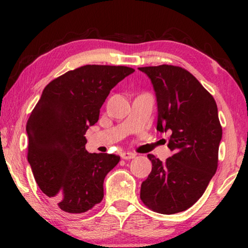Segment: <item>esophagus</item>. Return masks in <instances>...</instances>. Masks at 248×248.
Segmentation results:
<instances>
[{
    "instance_id": "esophagus-1",
    "label": "esophagus",
    "mask_w": 248,
    "mask_h": 248,
    "mask_svg": "<svg viewBox=\"0 0 248 248\" xmlns=\"http://www.w3.org/2000/svg\"><path fill=\"white\" fill-rule=\"evenodd\" d=\"M121 157H122V159H124V160H130V159L135 158V154H133V152L124 151L121 154Z\"/></svg>"
}]
</instances>
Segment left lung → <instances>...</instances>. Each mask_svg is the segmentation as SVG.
I'll return each instance as SVG.
<instances>
[{"mask_svg":"<svg viewBox=\"0 0 248 248\" xmlns=\"http://www.w3.org/2000/svg\"><path fill=\"white\" fill-rule=\"evenodd\" d=\"M158 105L157 130L169 132L174 152L162 162L148 155L152 170L142 183V202L162 215L185 211L203 195L218 167L222 128L216 100L185 69L145 66Z\"/></svg>","mask_w":248,"mask_h":248,"instance_id":"left-lung-1","label":"left lung"}]
</instances>
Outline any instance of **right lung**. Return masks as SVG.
I'll use <instances>...</instances> for the list:
<instances>
[{"mask_svg":"<svg viewBox=\"0 0 248 248\" xmlns=\"http://www.w3.org/2000/svg\"><path fill=\"white\" fill-rule=\"evenodd\" d=\"M134 70L84 65L47 84L27 123L28 161L39 188L67 213H83L104 198L116 155L89 154L84 137L99 120L110 90Z\"/></svg>","mask_w":248,"mask_h":248,"instance_id":"right-lung-1","label":"right lung"}]
</instances>
